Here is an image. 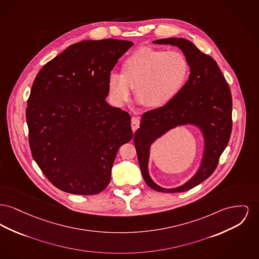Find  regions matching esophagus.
Here are the masks:
<instances>
[{
	"mask_svg": "<svg viewBox=\"0 0 259 259\" xmlns=\"http://www.w3.org/2000/svg\"><path fill=\"white\" fill-rule=\"evenodd\" d=\"M139 126H140V117L133 116L132 119H131V127H132L133 132H135L137 130Z\"/></svg>",
	"mask_w": 259,
	"mask_h": 259,
	"instance_id": "obj_1",
	"label": "esophagus"
}]
</instances>
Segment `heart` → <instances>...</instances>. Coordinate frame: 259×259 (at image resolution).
Listing matches in <instances>:
<instances>
[{
    "instance_id": "b5f03b06",
    "label": "heart",
    "mask_w": 259,
    "mask_h": 259,
    "mask_svg": "<svg viewBox=\"0 0 259 259\" xmlns=\"http://www.w3.org/2000/svg\"><path fill=\"white\" fill-rule=\"evenodd\" d=\"M189 73V62L181 52L141 48L123 61L121 74L108 75L107 90L111 102L122 107L135 87L139 102L156 108L167 105L181 92Z\"/></svg>"
}]
</instances>
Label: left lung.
<instances>
[{"mask_svg":"<svg viewBox=\"0 0 259 259\" xmlns=\"http://www.w3.org/2000/svg\"><path fill=\"white\" fill-rule=\"evenodd\" d=\"M153 43L180 48L191 66V74L181 92L167 105L143 114L134 145L147 185L157 192L181 193L207 179L217 167L232 132V95L216 61L192 42L183 38H167ZM189 122L199 125L205 135L206 150L202 165L198 173L181 187L160 188L152 182L147 172L150 145L168 130Z\"/></svg>","mask_w":259,"mask_h":259,"instance_id":"obj_1","label":"left lung"}]
</instances>
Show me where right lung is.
I'll return each instance as SVG.
<instances>
[{"label":"right lung","instance_id":"right-lung-1","mask_svg":"<svg viewBox=\"0 0 259 259\" xmlns=\"http://www.w3.org/2000/svg\"><path fill=\"white\" fill-rule=\"evenodd\" d=\"M133 45L115 39L79 42L47 62L34 80L26 107L31 153L63 192L104 191L118 149L133 137L129 113L106 101L108 75Z\"/></svg>","mask_w":259,"mask_h":259}]
</instances>
